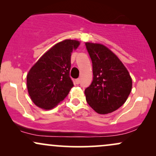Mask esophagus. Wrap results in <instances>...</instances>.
<instances>
[{"mask_svg":"<svg viewBox=\"0 0 156 156\" xmlns=\"http://www.w3.org/2000/svg\"><path fill=\"white\" fill-rule=\"evenodd\" d=\"M80 82V78H77V79L76 80V84H79Z\"/></svg>","mask_w":156,"mask_h":156,"instance_id":"esophagus-1","label":"esophagus"}]
</instances>
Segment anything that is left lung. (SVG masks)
Returning a JSON list of instances; mask_svg holds the SVG:
<instances>
[{
	"label": "left lung",
	"instance_id": "8db88e82",
	"mask_svg": "<svg viewBox=\"0 0 156 156\" xmlns=\"http://www.w3.org/2000/svg\"><path fill=\"white\" fill-rule=\"evenodd\" d=\"M92 62L93 80L85 89L87 103L98 114L116 111L125 103L132 89V79L124 64L108 48L87 42Z\"/></svg>",
	"mask_w": 156,
	"mask_h": 156
}]
</instances>
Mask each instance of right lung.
Returning a JSON list of instances; mask_svg holds the SVG:
<instances>
[{"instance_id":"right-lung-1","label":"right lung","mask_w":156,"mask_h":156,"mask_svg":"<svg viewBox=\"0 0 156 156\" xmlns=\"http://www.w3.org/2000/svg\"><path fill=\"white\" fill-rule=\"evenodd\" d=\"M80 42L66 39L58 42L37 61L27 75V87L32 101L41 108H53L73 87L69 77L71 53Z\"/></svg>"}]
</instances>
